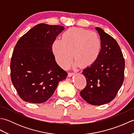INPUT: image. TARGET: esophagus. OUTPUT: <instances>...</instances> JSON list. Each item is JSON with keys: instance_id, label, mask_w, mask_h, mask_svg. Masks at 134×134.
<instances>
[{"instance_id": "esophagus-1", "label": "esophagus", "mask_w": 134, "mask_h": 134, "mask_svg": "<svg viewBox=\"0 0 134 134\" xmlns=\"http://www.w3.org/2000/svg\"><path fill=\"white\" fill-rule=\"evenodd\" d=\"M75 74V72H69V74H68V76H69V77H71V76H72V75Z\"/></svg>"}]
</instances>
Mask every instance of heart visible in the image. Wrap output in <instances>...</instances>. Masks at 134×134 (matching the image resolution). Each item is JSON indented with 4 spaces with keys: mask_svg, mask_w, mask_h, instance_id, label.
I'll return each instance as SVG.
<instances>
[{
    "mask_svg": "<svg viewBox=\"0 0 134 134\" xmlns=\"http://www.w3.org/2000/svg\"><path fill=\"white\" fill-rule=\"evenodd\" d=\"M101 49L102 41L97 34L76 27L65 31L62 40H55L52 45L56 61L63 69L70 66L73 56L81 68L92 66L97 61Z\"/></svg>",
    "mask_w": 134,
    "mask_h": 134,
    "instance_id": "obj_1",
    "label": "heart"
}]
</instances>
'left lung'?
I'll list each match as a JSON object with an SVG mask.
<instances>
[{
    "instance_id": "left-lung-1",
    "label": "left lung",
    "mask_w": 134,
    "mask_h": 134,
    "mask_svg": "<svg viewBox=\"0 0 134 134\" xmlns=\"http://www.w3.org/2000/svg\"><path fill=\"white\" fill-rule=\"evenodd\" d=\"M96 29L102 41L101 52L96 63L82 72L86 86L80 94L89 104L101 105L112 101L120 89L124 81L125 61L117 41L100 27Z\"/></svg>"
}]
</instances>
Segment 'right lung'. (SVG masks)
Segmentation results:
<instances>
[{"instance_id": "right-lung-1", "label": "right lung", "mask_w": 134, "mask_h": 134, "mask_svg": "<svg viewBox=\"0 0 134 134\" xmlns=\"http://www.w3.org/2000/svg\"><path fill=\"white\" fill-rule=\"evenodd\" d=\"M64 29L60 25L40 24L19 39L10 63L11 79L24 101L40 104L52 96L67 73L59 66L52 45Z\"/></svg>"}]
</instances>
